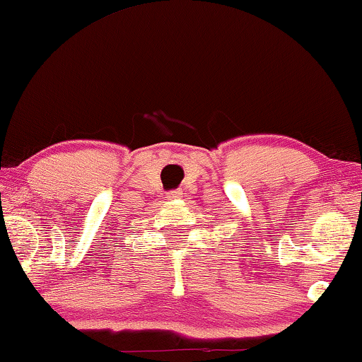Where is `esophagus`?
<instances>
[{
	"mask_svg": "<svg viewBox=\"0 0 362 362\" xmlns=\"http://www.w3.org/2000/svg\"><path fill=\"white\" fill-rule=\"evenodd\" d=\"M168 198H169V199H180V198H182V191H181V189L169 191V193H168Z\"/></svg>",
	"mask_w": 362,
	"mask_h": 362,
	"instance_id": "1",
	"label": "esophagus"
}]
</instances>
